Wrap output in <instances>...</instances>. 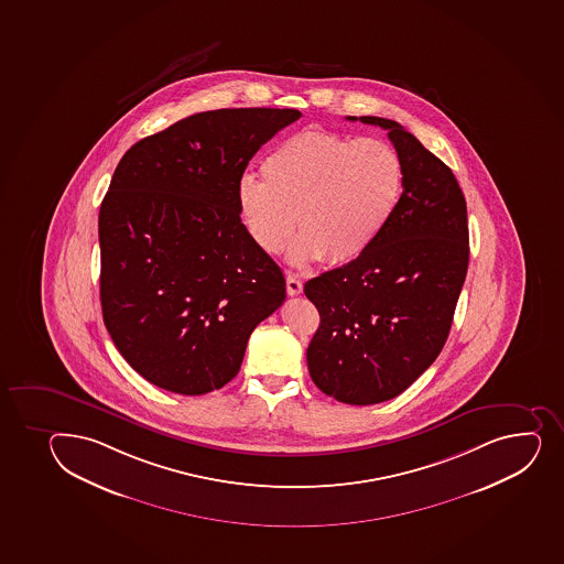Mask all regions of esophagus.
I'll return each instance as SVG.
<instances>
[{"instance_id":"obj_1","label":"esophagus","mask_w":564,"mask_h":564,"mask_svg":"<svg viewBox=\"0 0 564 564\" xmlns=\"http://www.w3.org/2000/svg\"><path fill=\"white\" fill-rule=\"evenodd\" d=\"M286 292H289V296H300L303 292L302 279L289 273L286 275Z\"/></svg>"}]
</instances>
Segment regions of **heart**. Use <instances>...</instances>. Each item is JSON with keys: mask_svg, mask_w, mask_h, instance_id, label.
<instances>
[{"mask_svg": "<svg viewBox=\"0 0 564 564\" xmlns=\"http://www.w3.org/2000/svg\"><path fill=\"white\" fill-rule=\"evenodd\" d=\"M261 172L262 180L238 181V210L270 256L283 250L297 224L302 232L289 251L296 267L362 256L389 226L403 192V164L392 145L319 129L275 145Z\"/></svg>", "mask_w": 564, "mask_h": 564, "instance_id": "b5f03b06", "label": "heart"}]
</instances>
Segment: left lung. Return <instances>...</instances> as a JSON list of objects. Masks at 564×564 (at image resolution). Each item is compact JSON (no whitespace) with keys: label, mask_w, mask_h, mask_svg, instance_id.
<instances>
[{"label":"left lung","mask_w":564,"mask_h":564,"mask_svg":"<svg viewBox=\"0 0 564 564\" xmlns=\"http://www.w3.org/2000/svg\"><path fill=\"white\" fill-rule=\"evenodd\" d=\"M348 120L389 131L403 192L370 250L305 283L319 313L307 366L324 394L373 405L411 387L444 348L468 270V218L452 170L414 134L387 118Z\"/></svg>","instance_id":"8db88e82"}]
</instances>
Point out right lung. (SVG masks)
Segmentation results:
<instances>
[{
    "instance_id": "add662e5",
    "label": "right lung",
    "mask_w": 564,
    "mask_h": 564,
    "mask_svg": "<svg viewBox=\"0 0 564 564\" xmlns=\"http://www.w3.org/2000/svg\"><path fill=\"white\" fill-rule=\"evenodd\" d=\"M296 109L198 112L131 145L99 207V300L133 370L175 394L229 383L285 275L240 220L237 185Z\"/></svg>"
}]
</instances>
